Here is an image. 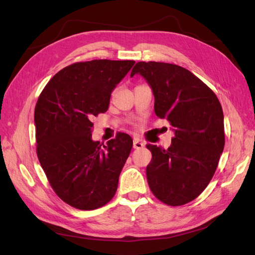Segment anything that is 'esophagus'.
<instances>
[{
  "mask_svg": "<svg viewBox=\"0 0 255 255\" xmlns=\"http://www.w3.org/2000/svg\"><path fill=\"white\" fill-rule=\"evenodd\" d=\"M144 144L139 140V139H137V138H134V141H133V146H134V149H140V148H142Z\"/></svg>",
  "mask_w": 255,
  "mask_h": 255,
  "instance_id": "esophagus-1",
  "label": "esophagus"
}]
</instances>
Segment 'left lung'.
<instances>
[{
  "mask_svg": "<svg viewBox=\"0 0 255 255\" xmlns=\"http://www.w3.org/2000/svg\"><path fill=\"white\" fill-rule=\"evenodd\" d=\"M139 74L154 96V112L171 125L174 137L163 149L148 144L146 167L151 191L161 202L179 206L206 188L225 148L223 112L218 98L187 69L167 63L139 61L130 78Z\"/></svg>",
  "mask_w": 255,
  "mask_h": 255,
  "instance_id": "1",
  "label": "left lung"
}]
</instances>
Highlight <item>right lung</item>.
<instances>
[{
	"instance_id": "right-lung-1",
	"label": "right lung",
	"mask_w": 255,
	"mask_h": 255,
	"mask_svg": "<svg viewBox=\"0 0 255 255\" xmlns=\"http://www.w3.org/2000/svg\"><path fill=\"white\" fill-rule=\"evenodd\" d=\"M134 60L95 59L56 73L38 99L34 121L37 155L56 195L75 208L110 202L133 146L119 133L106 145L92 140L91 119L109 110L113 90Z\"/></svg>"
}]
</instances>
